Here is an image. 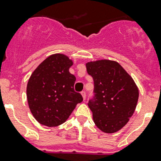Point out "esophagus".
I'll return each mask as SVG.
<instances>
[{
  "label": "esophagus",
  "instance_id": "34e87169",
  "mask_svg": "<svg viewBox=\"0 0 161 161\" xmlns=\"http://www.w3.org/2000/svg\"><path fill=\"white\" fill-rule=\"evenodd\" d=\"M81 94H82V96H83V100H85V99H86V92H85V91H83V92H81Z\"/></svg>",
  "mask_w": 161,
  "mask_h": 161
}]
</instances>
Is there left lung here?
Segmentation results:
<instances>
[{"instance_id":"obj_1","label":"left lung","mask_w":161,"mask_h":161,"mask_svg":"<svg viewBox=\"0 0 161 161\" xmlns=\"http://www.w3.org/2000/svg\"><path fill=\"white\" fill-rule=\"evenodd\" d=\"M86 68L94 82V97L87 103L94 123L103 132H117L135 112L139 97L138 87L116 61L88 62Z\"/></svg>"}]
</instances>
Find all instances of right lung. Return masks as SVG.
I'll return each mask as SVG.
<instances>
[{
	"mask_svg": "<svg viewBox=\"0 0 161 161\" xmlns=\"http://www.w3.org/2000/svg\"><path fill=\"white\" fill-rule=\"evenodd\" d=\"M73 61L62 53L49 56L32 73L26 95L36 121L57 126L66 121L83 97L74 89L76 78L69 73Z\"/></svg>",
	"mask_w": 161,
	"mask_h": 161,
	"instance_id": "obj_1",
	"label": "right lung"
}]
</instances>
